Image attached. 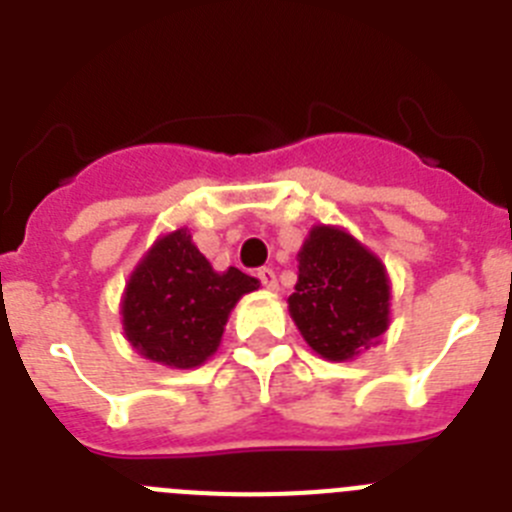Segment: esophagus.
<instances>
[{
    "label": "esophagus",
    "mask_w": 512,
    "mask_h": 512,
    "mask_svg": "<svg viewBox=\"0 0 512 512\" xmlns=\"http://www.w3.org/2000/svg\"><path fill=\"white\" fill-rule=\"evenodd\" d=\"M256 277H259V282L264 284L266 289H277V274H274L271 266H261V269L256 271Z\"/></svg>",
    "instance_id": "34e87169"
}]
</instances>
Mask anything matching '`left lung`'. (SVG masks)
Listing matches in <instances>:
<instances>
[{
  "label": "left lung",
  "mask_w": 512,
  "mask_h": 512,
  "mask_svg": "<svg viewBox=\"0 0 512 512\" xmlns=\"http://www.w3.org/2000/svg\"><path fill=\"white\" fill-rule=\"evenodd\" d=\"M289 312L323 359L346 361L387 330L390 279L351 235L318 225L300 251Z\"/></svg>",
  "instance_id": "1"
}]
</instances>
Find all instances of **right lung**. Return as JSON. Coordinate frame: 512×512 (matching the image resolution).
<instances>
[{
	"label": "right lung",
	"instance_id": "right-lung-1",
	"mask_svg": "<svg viewBox=\"0 0 512 512\" xmlns=\"http://www.w3.org/2000/svg\"><path fill=\"white\" fill-rule=\"evenodd\" d=\"M259 282L230 266L217 274L187 230L166 235L130 277L122 300L125 336L146 359L192 369L223 338L228 312Z\"/></svg>",
	"mask_w": 512,
	"mask_h": 512
}]
</instances>
